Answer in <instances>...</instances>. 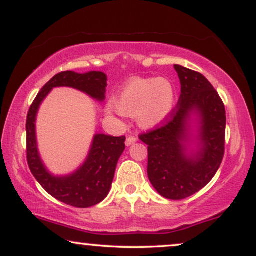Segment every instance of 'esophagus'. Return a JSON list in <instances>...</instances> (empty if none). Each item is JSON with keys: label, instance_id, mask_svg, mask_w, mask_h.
<instances>
[{"label": "esophagus", "instance_id": "esophagus-1", "mask_svg": "<svg viewBox=\"0 0 256 256\" xmlns=\"http://www.w3.org/2000/svg\"><path fill=\"white\" fill-rule=\"evenodd\" d=\"M135 142H138V138H134V136H129V138H127V140H126V146H130L132 144H134Z\"/></svg>", "mask_w": 256, "mask_h": 256}]
</instances>
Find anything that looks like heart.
Here are the masks:
<instances>
[{
  "label": "heart",
  "instance_id": "obj_1",
  "mask_svg": "<svg viewBox=\"0 0 256 256\" xmlns=\"http://www.w3.org/2000/svg\"><path fill=\"white\" fill-rule=\"evenodd\" d=\"M115 110L106 108L108 116L132 115L143 129L162 126L176 107V90L168 78L148 76L129 79L112 99Z\"/></svg>",
  "mask_w": 256,
  "mask_h": 256
}]
</instances>
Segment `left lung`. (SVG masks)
<instances>
[{"label":"left lung","instance_id":"obj_1","mask_svg":"<svg viewBox=\"0 0 256 256\" xmlns=\"http://www.w3.org/2000/svg\"><path fill=\"white\" fill-rule=\"evenodd\" d=\"M180 96L171 120L140 136L148 144V177L166 199L197 194L214 177L225 150L226 113L219 94L200 73L174 65Z\"/></svg>","mask_w":256,"mask_h":256}]
</instances>
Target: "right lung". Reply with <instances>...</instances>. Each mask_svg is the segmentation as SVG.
<instances>
[{"label":"right lung","mask_w":256,"mask_h":256,"mask_svg":"<svg viewBox=\"0 0 256 256\" xmlns=\"http://www.w3.org/2000/svg\"><path fill=\"white\" fill-rule=\"evenodd\" d=\"M56 87H71L98 102L104 100L107 76L100 71L60 72L37 94L26 118V157L30 171L42 188L59 202L74 208H90L107 197L114 180L118 160L124 152V136L96 134L86 160L73 172L54 174L42 160L37 144L36 118L40 104Z\"/></svg>","instance_id":"right-lung-1"}]
</instances>
